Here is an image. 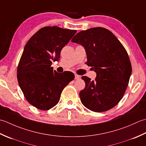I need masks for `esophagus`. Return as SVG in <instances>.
<instances>
[{
	"label": "esophagus",
	"mask_w": 146,
	"mask_h": 146,
	"mask_svg": "<svg viewBox=\"0 0 146 146\" xmlns=\"http://www.w3.org/2000/svg\"><path fill=\"white\" fill-rule=\"evenodd\" d=\"M80 77H81V76L77 75V74H75V79H80Z\"/></svg>",
	"instance_id": "1"
}]
</instances>
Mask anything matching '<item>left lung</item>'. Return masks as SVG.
I'll use <instances>...</instances> for the list:
<instances>
[{"label": "left lung", "instance_id": "1", "mask_svg": "<svg viewBox=\"0 0 146 146\" xmlns=\"http://www.w3.org/2000/svg\"><path fill=\"white\" fill-rule=\"evenodd\" d=\"M72 42L84 47L86 64L96 73L94 81L82 77L86 83L79 93L82 105L95 112L113 108L123 98L132 73L125 48L110 31L102 27L80 31Z\"/></svg>", "mask_w": 146, "mask_h": 146}]
</instances>
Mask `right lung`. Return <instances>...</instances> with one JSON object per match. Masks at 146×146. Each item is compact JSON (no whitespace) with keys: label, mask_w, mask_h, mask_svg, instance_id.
<instances>
[{"label":"right lung","mask_w":146,"mask_h":146,"mask_svg":"<svg viewBox=\"0 0 146 146\" xmlns=\"http://www.w3.org/2000/svg\"><path fill=\"white\" fill-rule=\"evenodd\" d=\"M76 30L46 26L33 35L24 48L17 69V78L26 100L41 110L53 108L64 88L74 79L71 72L58 73L51 67Z\"/></svg>","instance_id":"right-lung-1"}]
</instances>
